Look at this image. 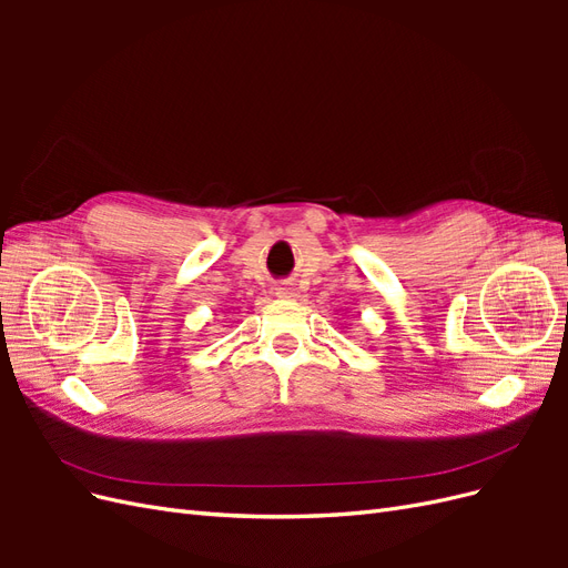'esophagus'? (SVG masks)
Here are the masks:
<instances>
[{
	"label": "esophagus",
	"mask_w": 568,
	"mask_h": 568,
	"mask_svg": "<svg viewBox=\"0 0 568 568\" xmlns=\"http://www.w3.org/2000/svg\"><path fill=\"white\" fill-rule=\"evenodd\" d=\"M274 294H277L280 298H296L298 296V288L294 284H282V286H277V291H274Z\"/></svg>",
	"instance_id": "esophagus-1"
}]
</instances>
